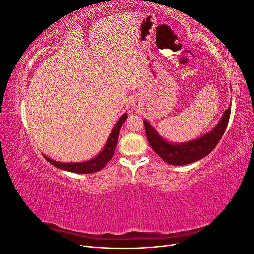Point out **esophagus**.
Segmentation results:
<instances>
[{
    "mask_svg": "<svg viewBox=\"0 0 254 254\" xmlns=\"http://www.w3.org/2000/svg\"><path fill=\"white\" fill-rule=\"evenodd\" d=\"M133 106H134V107H137V102H134V103H133Z\"/></svg>",
    "mask_w": 254,
    "mask_h": 254,
    "instance_id": "obj_1",
    "label": "esophagus"
}]
</instances>
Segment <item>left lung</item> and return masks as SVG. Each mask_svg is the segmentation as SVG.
Returning <instances> with one entry per match:
<instances>
[{
	"label": "left lung",
	"mask_w": 254,
	"mask_h": 254,
	"mask_svg": "<svg viewBox=\"0 0 254 254\" xmlns=\"http://www.w3.org/2000/svg\"><path fill=\"white\" fill-rule=\"evenodd\" d=\"M230 113H231V108L229 107L213 130L199 139L190 142L177 144L167 142L160 136L156 129L147 121H144L146 136L153 151L166 163L172 165L190 164L204 158L215 148L226 131Z\"/></svg>",
	"instance_id": "1"
}]
</instances>
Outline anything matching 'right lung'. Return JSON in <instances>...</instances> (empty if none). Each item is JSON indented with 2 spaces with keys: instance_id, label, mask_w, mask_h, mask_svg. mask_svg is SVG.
<instances>
[{
  "instance_id": "obj_1",
  "label": "right lung",
  "mask_w": 254,
  "mask_h": 254,
  "mask_svg": "<svg viewBox=\"0 0 254 254\" xmlns=\"http://www.w3.org/2000/svg\"><path fill=\"white\" fill-rule=\"evenodd\" d=\"M126 119H127V114L124 113L119 119L117 124L114 125L104 149L93 159H91L89 161H84V162L64 163V162H58V161H55V160H52V159L48 158L47 156H43V157L47 159L48 162H50L52 165L56 166L57 168H60V170L67 171V172L77 173V174H90V173H95V172L101 171L102 168L107 163H108L111 160V158L113 157L115 146H117L118 139H119L120 129L122 127V124L125 122Z\"/></svg>"
}]
</instances>
